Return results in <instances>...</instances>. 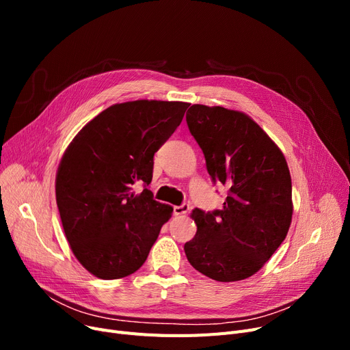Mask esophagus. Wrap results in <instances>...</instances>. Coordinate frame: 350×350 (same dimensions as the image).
Wrapping results in <instances>:
<instances>
[{
  "label": "esophagus",
  "instance_id": "34e87169",
  "mask_svg": "<svg viewBox=\"0 0 350 350\" xmlns=\"http://www.w3.org/2000/svg\"><path fill=\"white\" fill-rule=\"evenodd\" d=\"M190 210V206L189 204H181V206H176L174 207V215H185L187 214Z\"/></svg>",
  "mask_w": 350,
  "mask_h": 350
}]
</instances>
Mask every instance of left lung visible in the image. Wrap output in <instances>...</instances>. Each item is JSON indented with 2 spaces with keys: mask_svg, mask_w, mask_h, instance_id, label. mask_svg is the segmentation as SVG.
Segmentation results:
<instances>
[{
  "mask_svg": "<svg viewBox=\"0 0 350 350\" xmlns=\"http://www.w3.org/2000/svg\"><path fill=\"white\" fill-rule=\"evenodd\" d=\"M190 133L204 153L214 183L228 187L221 210L196 208L189 262L219 282L258 272L282 244L292 221V183L286 160L248 115L221 106L193 105Z\"/></svg>",
  "mask_w": 350,
  "mask_h": 350,
  "instance_id": "1",
  "label": "left lung"
}]
</instances>
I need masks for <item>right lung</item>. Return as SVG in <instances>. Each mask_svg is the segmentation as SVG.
<instances>
[{
    "label": "right lung",
    "mask_w": 350,
    "mask_h": 350,
    "mask_svg": "<svg viewBox=\"0 0 350 350\" xmlns=\"http://www.w3.org/2000/svg\"><path fill=\"white\" fill-rule=\"evenodd\" d=\"M186 102L133 100L105 109L65 150L55 180L73 255L100 280H119L146 261L173 207L146 186L153 156L181 123ZM143 182L136 195L133 186Z\"/></svg>",
    "instance_id": "obj_1"
}]
</instances>
